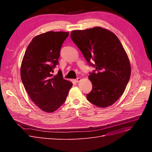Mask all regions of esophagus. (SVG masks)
Instances as JSON below:
<instances>
[{
  "instance_id": "1",
  "label": "esophagus",
  "mask_w": 152,
  "mask_h": 152,
  "mask_svg": "<svg viewBox=\"0 0 152 152\" xmlns=\"http://www.w3.org/2000/svg\"><path fill=\"white\" fill-rule=\"evenodd\" d=\"M80 81H81V78H79V77H78V78H77V79H76L75 80V81L76 83H79V82Z\"/></svg>"
}]
</instances>
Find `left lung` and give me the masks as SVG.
Masks as SVG:
<instances>
[{
	"mask_svg": "<svg viewBox=\"0 0 152 152\" xmlns=\"http://www.w3.org/2000/svg\"><path fill=\"white\" fill-rule=\"evenodd\" d=\"M71 38L90 65L95 67L89 76L92 84L87 99L100 108L112 105L123 94L131 76V64L118 37L96 26L71 31ZM95 62L92 64L90 60Z\"/></svg>",
	"mask_w": 152,
	"mask_h": 152,
	"instance_id": "8db88e82",
	"label": "left lung"
}]
</instances>
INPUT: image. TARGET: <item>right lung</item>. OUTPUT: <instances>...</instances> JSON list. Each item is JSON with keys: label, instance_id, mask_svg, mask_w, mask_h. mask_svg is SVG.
<instances>
[{"label": "right lung", "instance_id": "1", "mask_svg": "<svg viewBox=\"0 0 152 152\" xmlns=\"http://www.w3.org/2000/svg\"><path fill=\"white\" fill-rule=\"evenodd\" d=\"M69 33L49 31L35 36L22 60L20 75L30 99L44 111L52 113L65 102L71 82L64 79L60 70L53 76L58 64L61 47Z\"/></svg>", "mask_w": 152, "mask_h": 152}]
</instances>
